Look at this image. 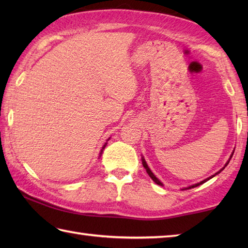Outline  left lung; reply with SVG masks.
Segmentation results:
<instances>
[{"label": "left lung", "instance_id": "left-lung-1", "mask_svg": "<svg viewBox=\"0 0 248 248\" xmlns=\"http://www.w3.org/2000/svg\"><path fill=\"white\" fill-rule=\"evenodd\" d=\"M234 152V151H233ZM233 152H232V154H231V155H230V159H231V157H232V155H233ZM230 159H229V161H230ZM229 161L227 162V163H226V164H225V166L222 168V170H218L217 173H214V175L213 176H211V177H209V178H207V179H204V180L203 181H202V182H199V183H196V184H194V186H188V187H186V188H183V189H189V188H193V187H196V186H200V184H202V183H204V182H207L208 180H210V179H211V178H213L214 176H217V173H219L220 171H222L223 170H224V168L226 167V166H227L228 165V163H229ZM141 162H143V166L146 168V171H147V173H148V175H149V177L152 179V180H154L156 184H159V186H163V183L159 180V179H157L155 175H154V172H152L151 170H150V168L148 167V165H147V163H146V161H145V159H144V157H141Z\"/></svg>", "mask_w": 248, "mask_h": 248}]
</instances>
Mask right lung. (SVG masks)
<instances>
[{"label":"right lung","instance_id":"1","mask_svg":"<svg viewBox=\"0 0 248 248\" xmlns=\"http://www.w3.org/2000/svg\"><path fill=\"white\" fill-rule=\"evenodd\" d=\"M108 140H109V139H108ZM107 144H108V143H105V145H104V146L102 147V149H101V151H100V155H99V156H101V155H102V152H103V149L105 148V146H107Z\"/></svg>","mask_w":248,"mask_h":248}]
</instances>
